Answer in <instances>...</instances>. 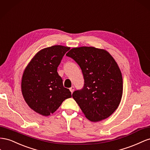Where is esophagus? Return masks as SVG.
Segmentation results:
<instances>
[{"label": "esophagus", "instance_id": "esophagus-1", "mask_svg": "<svg viewBox=\"0 0 150 150\" xmlns=\"http://www.w3.org/2000/svg\"><path fill=\"white\" fill-rule=\"evenodd\" d=\"M74 90H75V87H74V86H71V87L70 88V92H71V93L74 92Z\"/></svg>", "mask_w": 150, "mask_h": 150}]
</instances>
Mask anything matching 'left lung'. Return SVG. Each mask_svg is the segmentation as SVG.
<instances>
[{
    "label": "left lung",
    "instance_id": "left-lung-1",
    "mask_svg": "<svg viewBox=\"0 0 150 150\" xmlns=\"http://www.w3.org/2000/svg\"><path fill=\"white\" fill-rule=\"evenodd\" d=\"M78 63L84 79L83 88L72 97L88 120L109 117L120 104L123 91L120 68L105 50L92 46L71 49L66 54Z\"/></svg>",
    "mask_w": 150,
    "mask_h": 150
}]
</instances>
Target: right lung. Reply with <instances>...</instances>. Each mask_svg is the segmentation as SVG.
<instances>
[{
    "label": "right lung",
    "instance_id": "1",
    "mask_svg": "<svg viewBox=\"0 0 150 150\" xmlns=\"http://www.w3.org/2000/svg\"><path fill=\"white\" fill-rule=\"evenodd\" d=\"M70 47L55 45L42 49L35 55L24 71L21 91L27 104L36 112L48 116L62 102L71 97L57 72L62 59Z\"/></svg>",
    "mask_w": 150,
    "mask_h": 150
}]
</instances>
